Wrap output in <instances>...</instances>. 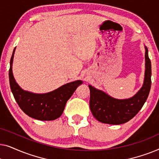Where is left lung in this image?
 I'll list each match as a JSON object with an SVG mask.
<instances>
[{
    "mask_svg": "<svg viewBox=\"0 0 159 159\" xmlns=\"http://www.w3.org/2000/svg\"><path fill=\"white\" fill-rule=\"evenodd\" d=\"M145 47V72L143 85L135 95L129 99L113 98L101 90L89 85L90 108L95 119L102 123L121 125L138 114L148 96L151 86V62Z\"/></svg>",
    "mask_w": 159,
    "mask_h": 159,
    "instance_id": "1",
    "label": "left lung"
}]
</instances>
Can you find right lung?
Here are the masks:
<instances>
[{"label":"right lung","instance_id":"1","mask_svg":"<svg viewBox=\"0 0 159 159\" xmlns=\"http://www.w3.org/2000/svg\"><path fill=\"white\" fill-rule=\"evenodd\" d=\"M15 48L10 61L9 82L16 103L28 116L42 121H51L61 116L68 100L80 84V80L66 84L45 94H35L25 91L15 81L12 73V62Z\"/></svg>","mask_w":159,"mask_h":159}]
</instances>
